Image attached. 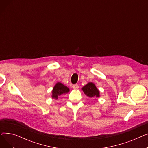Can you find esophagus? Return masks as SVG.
<instances>
[{
	"mask_svg": "<svg viewBox=\"0 0 148 148\" xmlns=\"http://www.w3.org/2000/svg\"><path fill=\"white\" fill-rule=\"evenodd\" d=\"M72 88L74 89H77L79 88V85L78 84H74L73 85Z\"/></svg>",
	"mask_w": 148,
	"mask_h": 148,
	"instance_id": "34e87169",
	"label": "esophagus"
}]
</instances>
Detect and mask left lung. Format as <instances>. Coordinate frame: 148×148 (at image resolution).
Segmentation results:
<instances>
[{
	"instance_id": "8db88e82",
	"label": "left lung",
	"mask_w": 148,
	"mask_h": 148,
	"mask_svg": "<svg viewBox=\"0 0 148 148\" xmlns=\"http://www.w3.org/2000/svg\"><path fill=\"white\" fill-rule=\"evenodd\" d=\"M84 94L90 98L99 97V91L97 88L95 84L89 82L82 88Z\"/></svg>"
}]
</instances>
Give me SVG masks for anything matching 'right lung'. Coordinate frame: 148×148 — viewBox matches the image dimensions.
Here are the masks:
<instances>
[{"mask_svg":"<svg viewBox=\"0 0 148 148\" xmlns=\"http://www.w3.org/2000/svg\"><path fill=\"white\" fill-rule=\"evenodd\" d=\"M69 91V88L67 86H65L60 82L57 83L55 86H54L52 90V98H54L57 99L58 97L60 96L61 95H64Z\"/></svg>","mask_w":148,"mask_h":148,"instance_id":"obj_1","label":"right lung"}]
</instances>
